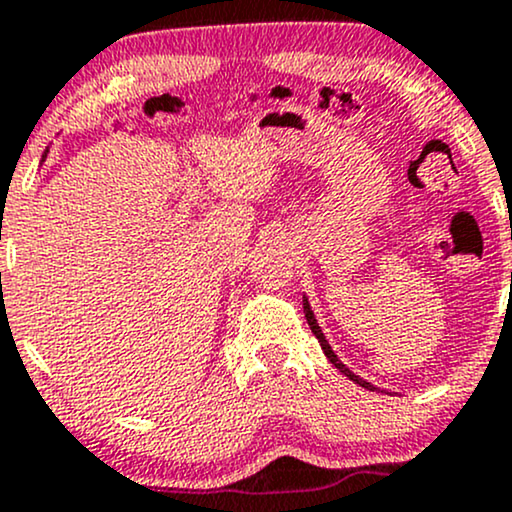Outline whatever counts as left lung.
Returning a JSON list of instances; mask_svg holds the SVG:
<instances>
[{
	"mask_svg": "<svg viewBox=\"0 0 512 512\" xmlns=\"http://www.w3.org/2000/svg\"><path fill=\"white\" fill-rule=\"evenodd\" d=\"M303 313H305V320H308V325H310V330H313V334L317 337V342H320V346H322V351H325V356H327V361L332 363L334 368L339 370V373L342 375H346V378L351 380V383H356V385H361V387H366V390H370V392H375L378 390V387L375 385H370L368 380H363V378H358V375L354 373V370H349L344 366L342 361H339V356L334 354V349L330 346V342H327V337H325V332H322V327L317 325V320H315V313H313V308H310V301H308V296H303Z\"/></svg>",
	"mask_w": 512,
	"mask_h": 512,
	"instance_id": "1",
	"label": "left lung"
}]
</instances>
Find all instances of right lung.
Masks as SVG:
<instances>
[{
    "label": "right lung",
    "instance_id": "1",
    "mask_svg": "<svg viewBox=\"0 0 512 512\" xmlns=\"http://www.w3.org/2000/svg\"><path fill=\"white\" fill-rule=\"evenodd\" d=\"M48 151H50V149H45V154H43V161H45V158H48Z\"/></svg>",
    "mask_w": 512,
    "mask_h": 512
}]
</instances>
